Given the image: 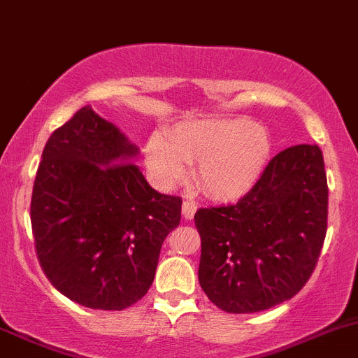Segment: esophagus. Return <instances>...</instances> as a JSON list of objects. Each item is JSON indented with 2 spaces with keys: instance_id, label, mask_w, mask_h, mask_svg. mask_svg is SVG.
Here are the masks:
<instances>
[{
  "instance_id": "obj_1",
  "label": "esophagus",
  "mask_w": 358,
  "mask_h": 358,
  "mask_svg": "<svg viewBox=\"0 0 358 358\" xmlns=\"http://www.w3.org/2000/svg\"><path fill=\"white\" fill-rule=\"evenodd\" d=\"M196 208H198V206H196L194 201H191V199H184V203H182V217L186 218V220H191V218L194 217Z\"/></svg>"
}]
</instances>
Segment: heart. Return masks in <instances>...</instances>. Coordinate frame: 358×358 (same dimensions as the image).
Here are the masks:
<instances>
[{"mask_svg":"<svg viewBox=\"0 0 358 358\" xmlns=\"http://www.w3.org/2000/svg\"><path fill=\"white\" fill-rule=\"evenodd\" d=\"M271 136L248 117L184 122L174 131L153 133L145 145L150 178L169 187L198 162L196 178L217 198H239L252 189L271 155Z\"/></svg>","mask_w":358,"mask_h":358,"instance_id":"1","label":"heart"}]
</instances>
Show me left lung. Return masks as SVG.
Segmentation results:
<instances>
[{
  "label": "left lung",
  "instance_id": "obj_1",
  "mask_svg": "<svg viewBox=\"0 0 358 358\" xmlns=\"http://www.w3.org/2000/svg\"><path fill=\"white\" fill-rule=\"evenodd\" d=\"M328 182L317 145L280 152L236 205L201 208L198 278L225 313L251 314L294 297L326 237Z\"/></svg>",
  "mask_w": 358,
  "mask_h": 358
}]
</instances>
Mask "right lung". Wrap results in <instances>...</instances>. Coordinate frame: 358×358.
I'll return each mask as SVG.
<instances>
[{"mask_svg": "<svg viewBox=\"0 0 358 358\" xmlns=\"http://www.w3.org/2000/svg\"><path fill=\"white\" fill-rule=\"evenodd\" d=\"M140 148L90 106L49 136L30 205L49 282L90 309L122 310L155 278L182 199L160 194L133 162Z\"/></svg>", "mask_w": 358, "mask_h": 358, "instance_id": "1", "label": "right lung"}]
</instances>
